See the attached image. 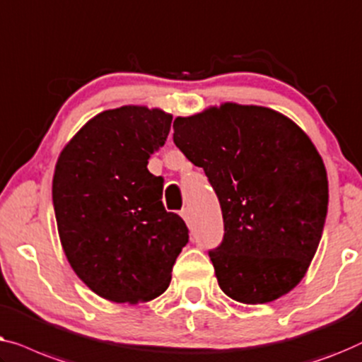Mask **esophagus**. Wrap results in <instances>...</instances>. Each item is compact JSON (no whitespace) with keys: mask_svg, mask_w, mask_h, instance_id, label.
<instances>
[{"mask_svg":"<svg viewBox=\"0 0 362 362\" xmlns=\"http://www.w3.org/2000/svg\"><path fill=\"white\" fill-rule=\"evenodd\" d=\"M180 216L183 218V220H185L187 225H190V221H192V213H190V210H188V208H183V210L180 211Z\"/></svg>","mask_w":362,"mask_h":362,"instance_id":"esophagus-1","label":"esophagus"}]
</instances>
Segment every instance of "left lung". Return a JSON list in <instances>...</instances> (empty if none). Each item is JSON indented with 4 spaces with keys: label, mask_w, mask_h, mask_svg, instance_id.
Masks as SVG:
<instances>
[{
    "label": "left lung",
    "mask_w": 362,
    "mask_h": 362,
    "mask_svg": "<svg viewBox=\"0 0 362 362\" xmlns=\"http://www.w3.org/2000/svg\"><path fill=\"white\" fill-rule=\"evenodd\" d=\"M174 142L220 200L225 238L210 259L223 292L257 305L297 287L328 211L327 169L305 131L266 106L223 103L175 118Z\"/></svg>",
    "instance_id": "left-lung-1"
}]
</instances>
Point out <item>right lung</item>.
I'll list each match as a JSON object with an SVG mask.
<instances>
[{
	"label": "right lung",
	"instance_id": "obj_1",
	"mask_svg": "<svg viewBox=\"0 0 362 362\" xmlns=\"http://www.w3.org/2000/svg\"><path fill=\"white\" fill-rule=\"evenodd\" d=\"M172 115L126 105L85 123L60 152L52 200L59 238L74 272L110 302L159 297L188 243L182 218L162 205V177L147 170L164 146Z\"/></svg>",
	"mask_w": 362,
	"mask_h": 362
}]
</instances>
